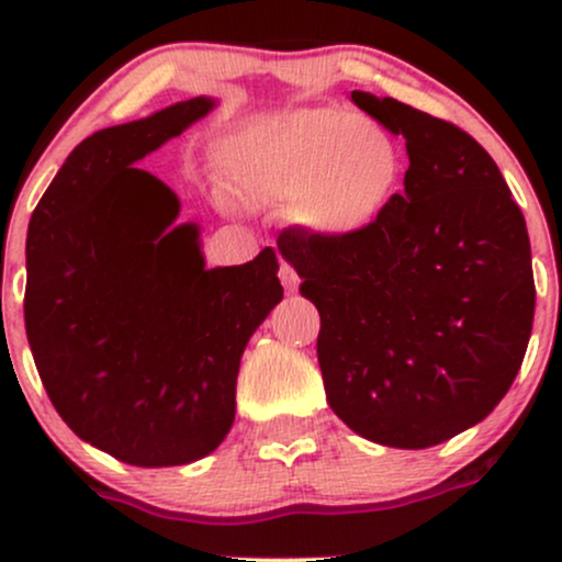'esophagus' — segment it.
Instances as JSON below:
<instances>
[{
    "instance_id": "1",
    "label": "esophagus",
    "mask_w": 562,
    "mask_h": 562,
    "mask_svg": "<svg viewBox=\"0 0 562 562\" xmlns=\"http://www.w3.org/2000/svg\"><path fill=\"white\" fill-rule=\"evenodd\" d=\"M280 282H282V288L288 290V293H293V290L299 288V282H301V277H299V272H295V267H290L288 261H280Z\"/></svg>"
}]
</instances>
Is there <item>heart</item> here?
<instances>
[{
    "label": "heart",
    "instance_id": "heart-1",
    "mask_svg": "<svg viewBox=\"0 0 562 562\" xmlns=\"http://www.w3.org/2000/svg\"><path fill=\"white\" fill-rule=\"evenodd\" d=\"M229 173L250 203L293 209L295 222L319 235H351L389 205L402 153L375 121L306 108L237 134Z\"/></svg>",
    "mask_w": 562,
    "mask_h": 562
}]
</instances>
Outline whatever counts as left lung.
Here are the masks:
<instances>
[{
	"label": "left lung",
	"instance_id": "left-lung-1",
	"mask_svg": "<svg viewBox=\"0 0 562 562\" xmlns=\"http://www.w3.org/2000/svg\"><path fill=\"white\" fill-rule=\"evenodd\" d=\"M351 100L406 139L404 192L370 227H288L277 248L319 312L335 415L383 447H436L481 423L524 364L537 303L526 218L460 126L393 97Z\"/></svg>",
	"mask_w": 562,
	"mask_h": 562
}]
</instances>
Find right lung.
Masks as SVG:
<instances>
[{
    "mask_svg": "<svg viewBox=\"0 0 562 562\" xmlns=\"http://www.w3.org/2000/svg\"><path fill=\"white\" fill-rule=\"evenodd\" d=\"M211 97L94 132L31 214L25 335L57 415L137 468L211 454L235 423L250 335L282 301L277 256L205 269L198 224L134 164L211 113Z\"/></svg>",
    "mask_w": 562,
    "mask_h": 562,
    "instance_id": "1",
    "label": "right lung"
}]
</instances>
